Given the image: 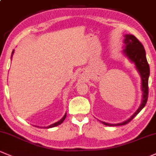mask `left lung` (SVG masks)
<instances>
[{
	"label": "left lung",
	"instance_id": "8db88e82",
	"mask_svg": "<svg viewBox=\"0 0 156 156\" xmlns=\"http://www.w3.org/2000/svg\"><path fill=\"white\" fill-rule=\"evenodd\" d=\"M125 39L123 43L125 44V49H123V53L127 56L132 62L135 63L137 70L139 72L141 77V89L143 91V99H142L141 104L136 112L130 117L128 120L122 123L117 124H111V123L102 122L105 126H122L127 124L136 116L143 109L148 99V80L150 76V66L147 62L146 57V52L143 44L139 41V40L133 35H125Z\"/></svg>",
	"mask_w": 156,
	"mask_h": 156
}]
</instances>
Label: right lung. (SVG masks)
Listing matches in <instances>:
<instances>
[{
	"label": "right lung",
	"instance_id": "right-lung-1",
	"mask_svg": "<svg viewBox=\"0 0 156 156\" xmlns=\"http://www.w3.org/2000/svg\"><path fill=\"white\" fill-rule=\"evenodd\" d=\"M13 53H14V50H13V51H12V56H11V58H12V55H13ZM65 118H66V114H65V115H64V117H63L61 119V120H58V122H56V123H53V124H51V125H50V126H44V128H46V129H49V128H52V127H54V126H58V125H60L62 123L63 121H64V120L65 119Z\"/></svg>",
	"mask_w": 156,
	"mask_h": 156
}]
</instances>
